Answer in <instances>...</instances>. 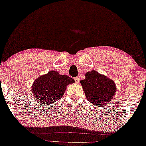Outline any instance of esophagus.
Instances as JSON below:
<instances>
[{
	"label": "esophagus",
	"mask_w": 146,
	"mask_h": 146,
	"mask_svg": "<svg viewBox=\"0 0 146 146\" xmlns=\"http://www.w3.org/2000/svg\"><path fill=\"white\" fill-rule=\"evenodd\" d=\"M74 80H75L76 84H78V83H79V82H80V78L78 77H76V78H74Z\"/></svg>",
	"instance_id": "obj_1"
}]
</instances>
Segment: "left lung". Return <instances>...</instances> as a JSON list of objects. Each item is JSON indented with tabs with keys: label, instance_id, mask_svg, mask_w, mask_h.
Here are the masks:
<instances>
[{
	"label": "left lung",
	"instance_id": "1",
	"mask_svg": "<svg viewBox=\"0 0 146 146\" xmlns=\"http://www.w3.org/2000/svg\"><path fill=\"white\" fill-rule=\"evenodd\" d=\"M87 99L95 106L106 105L115 95L116 87L113 80L92 70L86 74V79L81 80Z\"/></svg>",
	"mask_w": 146,
	"mask_h": 146
}]
</instances>
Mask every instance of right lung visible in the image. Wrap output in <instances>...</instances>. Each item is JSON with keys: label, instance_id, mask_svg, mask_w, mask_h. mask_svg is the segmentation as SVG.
<instances>
[{"label": "right lung", "instance_id": "obj_1", "mask_svg": "<svg viewBox=\"0 0 146 146\" xmlns=\"http://www.w3.org/2000/svg\"><path fill=\"white\" fill-rule=\"evenodd\" d=\"M74 82V80L67 75H60L52 70L35 80L32 92L40 103L49 106L61 98L67 85Z\"/></svg>", "mask_w": 146, "mask_h": 146}]
</instances>
